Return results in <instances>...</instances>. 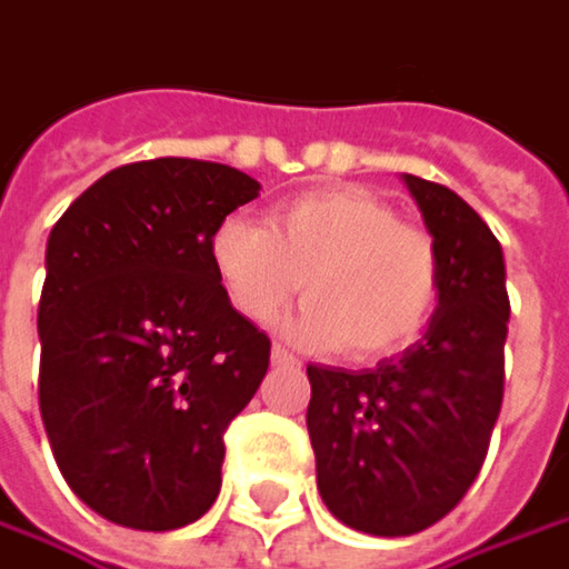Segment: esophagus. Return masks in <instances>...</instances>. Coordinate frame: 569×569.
<instances>
[{
  "label": "esophagus",
  "mask_w": 569,
  "mask_h": 569,
  "mask_svg": "<svg viewBox=\"0 0 569 569\" xmlns=\"http://www.w3.org/2000/svg\"><path fill=\"white\" fill-rule=\"evenodd\" d=\"M270 360L277 363V367H296L299 360L292 357V353L286 351V348H280V345H273V351H270Z\"/></svg>",
  "instance_id": "1"
}]
</instances>
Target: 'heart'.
Instances as JSON below:
<instances>
[{"label":"heart","mask_w":569,"mask_h":569,"mask_svg":"<svg viewBox=\"0 0 569 569\" xmlns=\"http://www.w3.org/2000/svg\"><path fill=\"white\" fill-rule=\"evenodd\" d=\"M209 257L238 316L267 325L302 289L309 302L286 321V335L348 360L409 348L441 299L435 241L357 186L286 199L267 228L228 216L212 231Z\"/></svg>","instance_id":"b5f03b06"}]
</instances>
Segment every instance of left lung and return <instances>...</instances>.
<instances>
[{
    "mask_svg": "<svg viewBox=\"0 0 569 569\" xmlns=\"http://www.w3.org/2000/svg\"><path fill=\"white\" fill-rule=\"evenodd\" d=\"M441 267L421 338L370 370L309 367L321 502L353 531L406 538L463 499L502 409L509 292L496 234L448 186L402 173Z\"/></svg>",
    "mask_w": 569,
    "mask_h": 569,
    "instance_id": "left-lung-1",
    "label": "left lung"
}]
</instances>
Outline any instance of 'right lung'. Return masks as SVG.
Here are the masks:
<instances>
[{"instance_id": "add662e5", "label": "right lung", "mask_w": 569, "mask_h": 569, "mask_svg": "<svg viewBox=\"0 0 569 569\" xmlns=\"http://www.w3.org/2000/svg\"><path fill=\"white\" fill-rule=\"evenodd\" d=\"M260 196L189 157L118 167L60 216L44 253L41 418L70 489L102 518L170 531L221 489L224 428L270 367V338L218 283V221Z\"/></svg>"}]
</instances>
